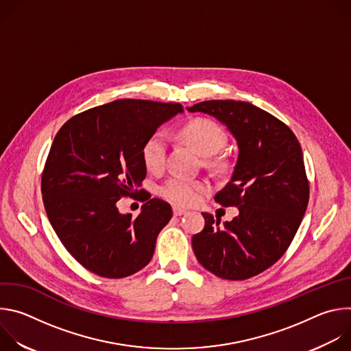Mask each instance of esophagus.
<instances>
[{"instance_id":"esophagus-1","label":"esophagus","mask_w":351,"mask_h":351,"mask_svg":"<svg viewBox=\"0 0 351 351\" xmlns=\"http://www.w3.org/2000/svg\"><path fill=\"white\" fill-rule=\"evenodd\" d=\"M183 214H186V210L179 208V207H173V215H175V217H180V215H183Z\"/></svg>"}]
</instances>
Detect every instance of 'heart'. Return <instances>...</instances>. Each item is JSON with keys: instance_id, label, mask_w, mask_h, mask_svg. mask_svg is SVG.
Instances as JSON below:
<instances>
[{"instance_id": "1", "label": "heart", "mask_w": 351, "mask_h": 351, "mask_svg": "<svg viewBox=\"0 0 351 351\" xmlns=\"http://www.w3.org/2000/svg\"><path fill=\"white\" fill-rule=\"evenodd\" d=\"M180 136L198 154L213 157L218 154L228 141L226 132L221 125L211 119L195 118L180 129ZM168 137L164 132H156L149 136L141 147L143 164L149 172H160L167 161ZM214 167H222V160L210 161ZM208 190L207 183L190 180L179 176L169 178L160 189L161 195L169 203L180 207H190L199 202L202 195Z\"/></svg>"}]
</instances>
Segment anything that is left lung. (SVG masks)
I'll use <instances>...</instances> for the list:
<instances>
[{
    "label": "left lung",
    "mask_w": 351,
    "mask_h": 351,
    "mask_svg": "<svg viewBox=\"0 0 351 351\" xmlns=\"http://www.w3.org/2000/svg\"><path fill=\"white\" fill-rule=\"evenodd\" d=\"M187 110L215 117L239 145L232 178L215 195L239 215L221 228L203 213L206 226L193 236V252L218 278H253L286 253L306 214L310 183L302 147L286 123L250 103L210 99Z\"/></svg>",
    "instance_id": "obj_1"
}]
</instances>
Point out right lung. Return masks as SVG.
I'll use <instances>...</instances> for the list:
<instances>
[{"instance_id":"add662e5","label":"right lung","mask_w":351,"mask_h":351,"mask_svg":"<svg viewBox=\"0 0 351 351\" xmlns=\"http://www.w3.org/2000/svg\"><path fill=\"white\" fill-rule=\"evenodd\" d=\"M179 112L180 104L125 98L83 111L58 130L41 173L43 203L68 253L90 272L121 279L152 261L172 208L137 190L147 175L141 147ZM136 193L142 213L119 215L116 203Z\"/></svg>"}]
</instances>
